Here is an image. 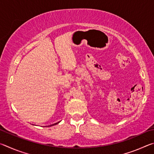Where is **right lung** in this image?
I'll list each match as a JSON object with an SVG mask.
<instances>
[{
	"label": "right lung",
	"mask_w": 154,
	"mask_h": 154,
	"mask_svg": "<svg viewBox=\"0 0 154 154\" xmlns=\"http://www.w3.org/2000/svg\"><path fill=\"white\" fill-rule=\"evenodd\" d=\"M59 122H58V123H56V124H52V125H51V126H54V125H56V124H58Z\"/></svg>",
	"instance_id": "1"
}]
</instances>
